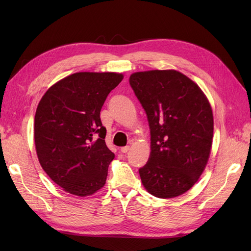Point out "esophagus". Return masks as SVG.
<instances>
[{"instance_id": "34e87169", "label": "esophagus", "mask_w": 251, "mask_h": 251, "mask_svg": "<svg viewBox=\"0 0 251 251\" xmlns=\"http://www.w3.org/2000/svg\"><path fill=\"white\" fill-rule=\"evenodd\" d=\"M128 150H130V147H128V146H126V147H124V148H121V149H120L121 153H127Z\"/></svg>"}]
</instances>
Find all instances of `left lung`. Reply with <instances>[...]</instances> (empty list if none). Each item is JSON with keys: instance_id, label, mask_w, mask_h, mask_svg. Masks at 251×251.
<instances>
[{"instance_id": "1", "label": "left lung", "mask_w": 251, "mask_h": 251, "mask_svg": "<svg viewBox=\"0 0 251 251\" xmlns=\"http://www.w3.org/2000/svg\"><path fill=\"white\" fill-rule=\"evenodd\" d=\"M130 85L151 130V155L139 169L142 184L157 198H175L194 186L207 164L214 135L209 101L176 70L136 72Z\"/></svg>"}]
</instances>
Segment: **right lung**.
I'll return each instance as SVG.
<instances>
[{
  "label": "right lung",
  "instance_id": "right-lung-1",
  "mask_svg": "<svg viewBox=\"0 0 251 251\" xmlns=\"http://www.w3.org/2000/svg\"><path fill=\"white\" fill-rule=\"evenodd\" d=\"M114 72H78L48 89L37 105L34 142L43 170L67 193L86 197L105 184L115 157L100 120L105 98L123 80Z\"/></svg>",
  "mask_w": 251,
  "mask_h": 251
}]
</instances>
